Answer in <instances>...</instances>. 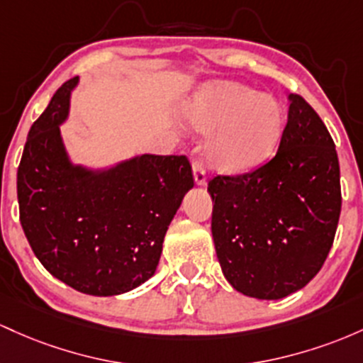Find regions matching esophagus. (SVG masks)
Here are the masks:
<instances>
[{
	"mask_svg": "<svg viewBox=\"0 0 363 363\" xmlns=\"http://www.w3.org/2000/svg\"><path fill=\"white\" fill-rule=\"evenodd\" d=\"M192 169H194V180H195V185H199V186H203V185H206V169H203L202 162L195 161V162H194V166H192Z\"/></svg>",
	"mask_w": 363,
	"mask_h": 363,
	"instance_id": "1",
	"label": "esophagus"
}]
</instances>
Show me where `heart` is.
Wrapping results in <instances>:
<instances>
[{"mask_svg": "<svg viewBox=\"0 0 363 363\" xmlns=\"http://www.w3.org/2000/svg\"><path fill=\"white\" fill-rule=\"evenodd\" d=\"M182 118L190 130L209 135L206 160L228 174L262 164L284 127V109L274 96L230 80L202 85L183 106Z\"/></svg>", "mask_w": 363, "mask_h": 363, "instance_id": "1", "label": "heart"}]
</instances>
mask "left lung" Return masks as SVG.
I'll use <instances>...</instances> for the list:
<instances>
[{"instance_id":"8db88e82","label":"left lung","mask_w":363,"mask_h":363,"mask_svg":"<svg viewBox=\"0 0 363 363\" xmlns=\"http://www.w3.org/2000/svg\"><path fill=\"white\" fill-rule=\"evenodd\" d=\"M288 121L271 161L240 177H214L213 238L236 291L279 300L323 267L341 213L335 142L303 97L288 96Z\"/></svg>"}]
</instances>
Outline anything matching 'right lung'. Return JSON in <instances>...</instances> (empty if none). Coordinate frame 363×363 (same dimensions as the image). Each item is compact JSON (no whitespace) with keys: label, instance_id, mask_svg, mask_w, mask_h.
Instances as JSON below:
<instances>
[{"label":"right lung","instance_id":"add662e5","mask_svg":"<svg viewBox=\"0 0 363 363\" xmlns=\"http://www.w3.org/2000/svg\"><path fill=\"white\" fill-rule=\"evenodd\" d=\"M77 84L61 85L28 132L17 173L20 223L55 278L87 295H121L156 272L192 168L185 156L156 154L108 168L72 162L60 125Z\"/></svg>","mask_w":363,"mask_h":363}]
</instances>
